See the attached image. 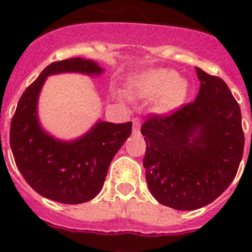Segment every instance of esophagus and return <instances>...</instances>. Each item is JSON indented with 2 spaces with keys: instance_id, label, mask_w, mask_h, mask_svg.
Listing matches in <instances>:
<instances>
[{
  "instance_id": "34e87169",
  "label": "esophagus",
  "mask_w": 252,
  "mask_h": 252,
  "mask_svg": "<svg viewBox=\"0 0 252 252\" xmlns=\"http://www.w3.org/2000/svg\"><path fill=\"white\" fill-rule=\"evenodd\" d=\"M140 127H141V120L139 117H135L132 120V133L133 135H140Z\"/></svg>"
}]
</instances>
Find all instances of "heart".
Listing matches in <instances>:
<instances>
[{"label": "heart", "mask_w": 252, "mask_h": 252, "mask_svg": "<svg viewBox=\"0 0 252 252\" xmlns=\"http://www.w3.org/2000/svg\"><path fill=\"white\" fill-rule=\"evenodd\" d=\"M132 90L144 98L159 95L158 110L169 112L179 108L186 102L189 83L171 69H149L133 78Z\"/></svg>", "instance_id": "obj_1"}]
</instances>
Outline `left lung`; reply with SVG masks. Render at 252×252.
Wrapping results in <instances>:
<instances>
[{
  "label": "left lung",
  "instance_id": "8db88e82",
  "mask_svg": "<svg viewBox=\"0 0 252 252\" xmlns=\"http://www.w3.org/2000/svg\"><path fill=\"white\" fill-rule=\"evenodd\" d=\"M201 82L194 102L142 125L146 183L159 203L193 211L228 188L244 154L241 110L221 78L195 68Z\"/></svg>",
  "mask_w": 252,
  "mask_h": 252
}]
</instances>
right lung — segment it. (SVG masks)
Wrapping results in <instances>:
<instances>
[{
    "label": "right lung",
    "mask_w": 252,
    "mask_h": 252,
    "mask_svg": "<svg viewBox=\"0 0 252 252\" xmlns=\"http://www.w3.org/2000/svg\"><path fill=\"white\" fill-rule=\"evenodd\" d=\"M62 73L97 77L103 68L83 58L46 66L22 93L11 121L10 146L20 173L35 192L59 203L79 204L101 192L108 166L131 135L132 124L98 120L78 139H55L40 125L37 101L46 78Z\"/></svg>",
    "instance_id": "add662e5"
}]
</instances>
